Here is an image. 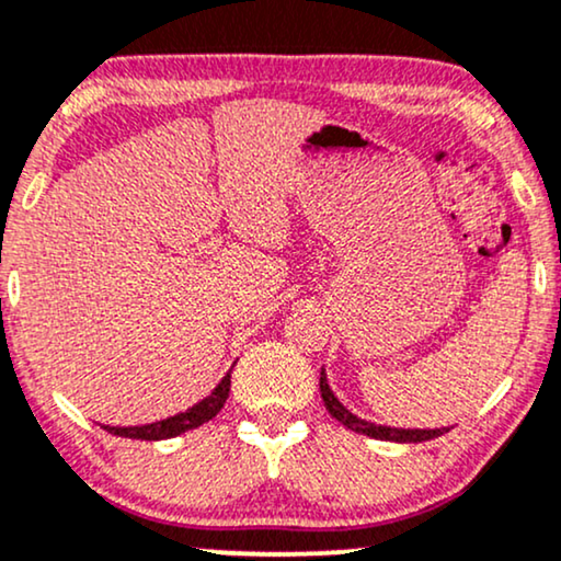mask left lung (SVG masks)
<instances>
[{
  "label": "left lung",
  "instance_id": "8db88e82",
  "mask_svg": "<svg viewBox=\"0 0 561 561\" xmlns=\"http://www.w3.org/2000/svg\"><path fill=\"white\" fill-rule=\"evenodd\" d=\"M321 396L333 420L342 422L344 427L359 432V435H367L375 439H391V443H427V439H435L448 432V430H396V427H380V424L359 420V416H354L350 409H344L342 401L333 396V391L329 388V380H325V373H321Z\"/></svg>",
  "mask_w": 561,
  "mask_h": 561
}]
</instances>
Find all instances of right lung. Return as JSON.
<instances>
[{
    "mask_svg": "<svg viewBox=\"0 0 561 561\" xmlns=\"http://www.w3.org/2000/svg\"><path fill=\"white\" fill-rule=\"evenodd\" d=\"M228 393H230V373L225 375L222 382H219L215 391H211V396H207L204 401H198L196 407H191L188 411H183V414H175V416H170V420H162L154 424H145V427H103V430H108L111 435L134 437V439L175 437V435H181V432L202 427L204 422H209L211 416H217L219 409H222L225 401H228Z\"/></svg>",
    "mask_w": 561,
    "mask_h": 561,
    "instance_id": "right-lung-1",
    "label": "right lung"
}]
</instances>
